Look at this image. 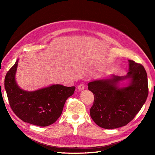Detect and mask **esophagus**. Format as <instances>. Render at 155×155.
Instances as JSON below:
<instances>
[{
	"mask_svg": "<svg viewBox=\"0 0 155 155\" xmlns=\"http://www.w3.org/2000/svg\"><path fill=\"white\" fill-rule=\"evenodd\" d=\"M78 89L79 91H83L84 89H85V86H84L83 84H80V85H79L78 87Z\"/></svg>",
	"mask_w": 155,
	"mask_h": 155,
	"instance_id": "34e87169",
	"label": "esophagus"
}]
</instances>
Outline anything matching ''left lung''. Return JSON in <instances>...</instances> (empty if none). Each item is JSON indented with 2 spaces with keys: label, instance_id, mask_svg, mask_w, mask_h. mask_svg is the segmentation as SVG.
Listing matches in <instances>:
<instances>
[{
  "label": "left lung",
  "instance_id": "8db88e82",
  "mask_svg": "<svg viewBox=\"0 0 155 155\" xmlns=\"http://www.w3.org/2000/svg\"><path fill=\"white\" fill-rule=\"evenodd\" d=\"M126 76L112 75L92 80L88 90L94 96L90 114L100 127L113 129L126 125L142 109L148 96L147 75L142 64L128 60ZM128 81L126 84L120 82Z\"/></svg>",
  "mask_w": 155,
  "mask_h": 155
}]
</instances>
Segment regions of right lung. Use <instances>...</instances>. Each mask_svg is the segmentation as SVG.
Instances as JSON below:
<instances>
[{"label": "right lung", "mask_w": 155, "mask_h": 155, "mask_svg": "<svg viewBox=\"0 0 155 155\" xmlns=\"http://www.w3.org/2000/svg\"><path fill=\"white\" fill-rule=\"evenodd\" d=\"M18 60L8 72L4 81L12 110L25 122L40 127L53 124L61 115L66 100L76 87L53 84L34 91L23 90L15 78Z\"/></svg>", "instance_id": "1"}]
</instances>
